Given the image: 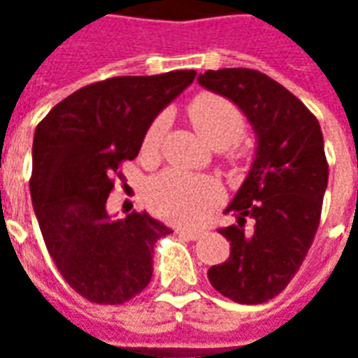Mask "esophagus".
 Instances as JSON below:
<instances>
[{"mask_svg":"<svg viewBox=\"0 0 358 358\" xmlns=\"http://www.w3.org/2000/svg\"><path fill=\"white\" fill-rule=\"evenodd\" d=\"M176 234L178 236H182V238H186V240H199L201 238V230H186V228H178L176 230Z\"/></svg>","mask_w":358,"mask_h":358,"instance_id":"34e87169","label":"esophagus"}]
</instances>
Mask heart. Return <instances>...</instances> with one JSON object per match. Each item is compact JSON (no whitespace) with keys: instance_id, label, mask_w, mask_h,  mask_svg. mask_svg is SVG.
Here are the masks:
<instances>
[{"instance_id":"b5f03b06","label":"heart","mask_w":358,"mask_h":358,"mask_svg":"<svg viewBox=\"0 0 358 358\" xmlns=\"http://www.w3.org/2000/svg\"><path fill=\"white\" fill-rule=\"evenodd\" d=\"M192 124L209 145L217 149L228 148L240 138L243 130L241 110L224 97L215 94H201L189 105ZM164 130V118H157L143 136L141 151L153 153ZM218 186L209 176L186 174L180 171H166L149 182L148 199L151 209L159 217L180 224H194L217 203Z\"/></svg>"}]
</instances>
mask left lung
<instances>
[{
  "mask_svg": "<svg viewBox=\"0 0 358 358\" xmlns=\"http://www.w3.org/2000/svg\"><path fill=\"white\" fill-rule=\"evenodd\" d=\"M197 82L230 99L255 134L251 169L224 209L238 222L220 230L230 257L207 276L228 299L264 303L292 282L315 240L328 186L322 130L292 92L259 71H207Z\"/></svg>",
  "mask_w": 358,
  "mask_h": 358,
  "instance_id": "left-lung-1",
  "label": "left lung"
}]
</instances>
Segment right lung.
<instances>
[{
    "instance_id": "1",
    "label": "right lung",
    "mask_w": 358,
    "mask_h": 358,
    "mask_svg": "<svg viewBox=\"0 0 358 358\" xmlns=\"http://www.w3.org/2000/svg\"><path fill=\"white\" fill-rule=\"evenodd\" d=\"M195 74L95 82L57 103L36 128L30 178L36 218L61 276L84 299L120 305L151 280L153 245L172 230L148 213L110 217V176L140 153L157 115Z\"/></svg>"
}]
</instances>
